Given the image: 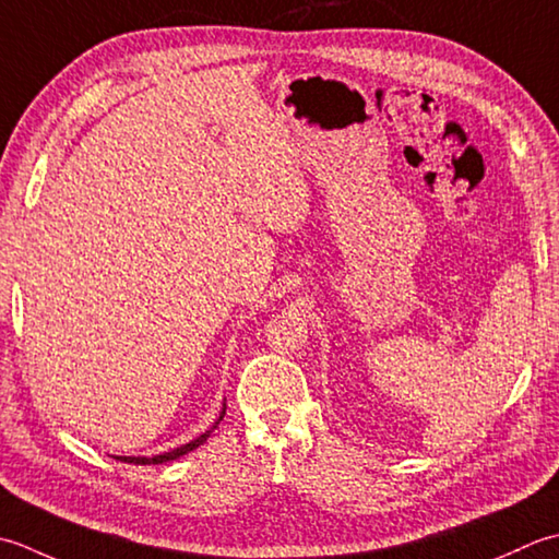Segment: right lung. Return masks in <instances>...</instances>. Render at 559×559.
<instances>
[{
	"label": "right lung",
	"mask_w": 559,
	"mask_h": 559,
	"mask_svg": "<svg viewBox=\"0 0 559 559\" xmlns=\"http://www.w3.org/2000/svg\"><path fill=\"white\" fill-rule=\"evenodd\" d=\"M224 415H226V403L222 405V413H219V417H216V423L207 431H204V435H200V437H195L192 441L183 443V447H176V449L164 451V453H156V455H112V459L124 461V463H134V465H158V463H166V461H176V459H180V455H186L190 451H195L198 447H202V443L207 441V437L216 429V425L222 423Z\"/></svg>",
	"instance_id": "obj_1"
}]
</instances>
